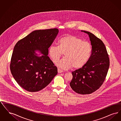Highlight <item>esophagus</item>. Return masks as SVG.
<instances>
[{
    "label": "esophagus",
    "mask_w": 121,
    "mask_h": 121,
    "mask_svg": "<svg viewBox=\"0 0 121 121\" xmlns=\"http://www.w3.org/2000/svg\"><path fill=\"white\" fill-rule=\"evenodd\" d=\"M58 73H63V70L59 69H58Z\"/></svg>",
    "instance_id": "1"
}]
</instances>
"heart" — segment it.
Returning <instances> with one entry per match:
<instances>
[{
    "mask_svg": "<svg viewBox=\"0 0 121 121\" xmlns=\"http://www.w3.org/2000/svg\"><path fill=\"white\" fill-rule=\"evenodd\" d=\"M58 46L52 45L48 54L53 63H57L64 53V57L57 63L58 67L64 69H79L88 61L92 51V45L75 36L68 35L60 38Z\"/></svg>",
    "mask_w": 121,
    "mask_h": 121,
    "instance_id": "obj_1",
    "label": "heart"
}]
</instances>
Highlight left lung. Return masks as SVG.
<instances>
[{
  "mask_svg": "<svg viewBox=\"0 0 121 121\" xmlns=\"http://www.w3.org/2000/svg\"><path fill=\"white\" fill-rule=\"evenodd\" d=\"M81 31L89 35L92 51L86 64L72 72L70 85L76 93L84 95L94 92L103 84L109 69L110 60L103 41L90 32Z\"/></svg>",
  "mask_w": 121,
  "mask_h": 121,
  "instance_id": "1",
  "label": "left lung"
}]
</instances>
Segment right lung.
Here are the masks:
<instances>
[{
    "label": "right lung",
    "mask_w": 121,
    "mask_h": 121,
    "mask_svg": "<svg viewBox=\"0 0 121 121\" xmlns=\"http://www.w3.org/2000/svg\"><path fill=\"white\" fill-rule=\"evenodd\" d=\"M58 31L56 28L35 30L14 46L10 69L17 83L26 91H40L58 74L57 67L48 55V48ZM36 50L40 51L43 55L37 56Z\"/></svg>",
    "instance_id": "add662e5"
}]
</instances>
